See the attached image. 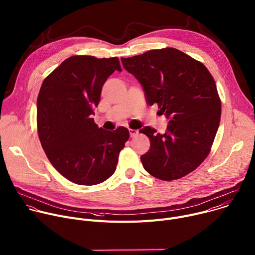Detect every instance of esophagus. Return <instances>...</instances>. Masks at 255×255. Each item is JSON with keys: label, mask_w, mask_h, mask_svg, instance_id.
<instances>
[{"label": "esophagus", "mask_w": 255, "mask_h": 255, "mask_svg": "<svg viewBox=\"0 0 255 255\" xmlns=\"http://www.w3.org/2000/svg\"><path fill=\"white\" fill-rule=\"evenodd\" d=\"M128 131H129V135H130L131 137L135 136V135L138 133V130H137V129H132V128H129V129H128Z\"/></svg>", "instance_id": "1"}]
</instances>
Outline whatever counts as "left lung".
<instances>
[{
	"label": "left lung",
	"instance_id": "obj_1",
	"mask_svg": "<svg viewBox=\"0 0 255 255\" xmlns=\"http://www.w3.org/2000/svg\"><path fill=\"white\" fill-rule=\"evenodd\" d=\"M141 84L146 104L158 105L171 121L164 133L145 127L149 149L140 157L144 170L163 181L193 172L209 155L221 118V100L204 64L175 48L149 50L122 58Z\"/></svg>",
	"mask_w": 255,
	"mask_h": 255
}]
</instances>
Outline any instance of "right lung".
<instances>
[{"label":"right lung","instance_id":"obj_1","mask_svg":"<svg viewBox=\"0 0 255 255\" xmlns=\"http://www.w3.org/2000/svg\"><path fill=\"white\" fill-rule=\"evenodd\" d=\"M116 70L118 57L76 55L65 59L43 81L37 98L38 135L52 166L67 180L100 184L116 171L128 129L98 128L91 118L101 88Z\"/></svg>","mask_w":255,"mask_h":255}]
</instances>
